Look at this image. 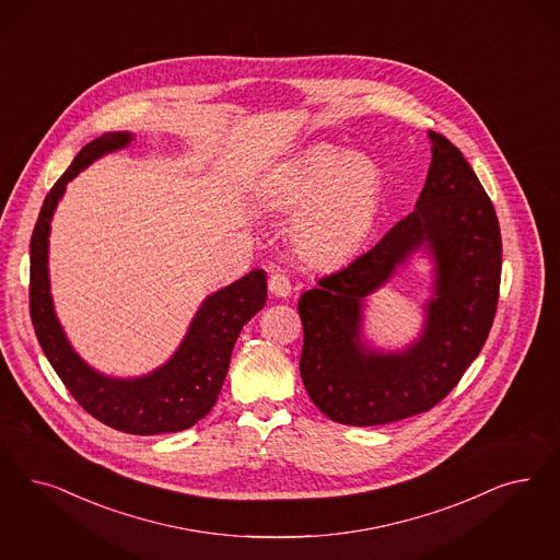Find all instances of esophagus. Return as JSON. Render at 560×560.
Listing matches in <instances>:
<instances>
[{
	"instance_id": "1",
	"label": "esophagus",
	"mask_w": 560,
	"mask_h": 560,
	"mask_svg": "<svg viewBox=\"0 0 560 560\" xmlns=\"http://www.w3.org/2000/svg\"><path fill=\"white\" fill-rule=\"evenodd\" d=\"M269 291L275 298H288L291 293L290 279H288L283 272L270 275Z\"/></svg>"
}]
</instances>
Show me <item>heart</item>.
I'll use <instances>...</instances> for the list:
<instances>
[{
	"mask_svg": "<svg viewBox=\"0 0 560 560\" xmlns=\"http://www.w3.org/2000/svg\"><path fill=\"white\" fill-rule=\"evenodd\" d=\"M381 170L364 153L318 144L270 192V209L293 214L291 244L316 267H335L362 250L381 202Z\"/></svg>",
	"mask_w": 560,
	"mask_h": 560,
	"instance_id": "b5f03b06",
	"label": "heart"
}]
</instances>
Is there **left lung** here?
Segmentation results:
<instances>
[{
    "label": "left lung",
    "instance_id": "8db88e82",
    "mask_svg": "<svg viewBox=\"0 0 560 560\" xmlns=\"http://www.w3.org/2000/svg\"><path fill=\"white\" fill-rule=\"evenodd\" d=\"M428 136L432 161L416 209L348 267L318 279L298 304L302 381L312 404L339 424H390L443 401L482 351L497 314V211L462 151L443 135ZM422 247L435 262L425 330L401 352L366 349L359 332L363 300Z\"/></svg>",
    "mask_w": 560,
    "mask_h": 560
}]
</instances>
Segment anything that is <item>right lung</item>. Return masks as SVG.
<instances>
[{
    "mask_svg": "<svg viewBox=\"0 0 560 560\" xmlns=\"http://www.w3.org/2000/svg\"><path fill=\"white\" fill-rule=\"evenodd\" d=\"M130 132H109L89 142L45 196L31 237V318L43 353L82 409L128 434L179 432L202 420L225 383L240 330L267 302V272L254 269L214 291L196 312L170 362L138 378H112L89 366L66 339L49 293V230L66 184L103 154L132 142Z\"/></svg>",
    "mask_w": 560,
    "mask_h": 560,
    "instance_id": "obj_1",
    "label": "right lung"
}]
</instances>
